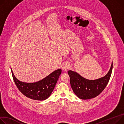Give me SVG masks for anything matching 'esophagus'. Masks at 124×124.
Returning a JSON list of instances; mask_svg holds the SVG:
<instances>
[{"instance_id":"esophagus-1","label":"esophagus","mask_w":124,"mask_h":124,"mask_svg":"<svg viewBox=\"0 0 124 124\" xmlns=\"http://www.w3.org/2000/svg\"><path fill=\"white\" fill-rule=\"evenodd\" d=\"M69 66H70L69 63H67V62L64 63L63 64V66L62 67V70H64V71H67L69 69Z\"/></svg>"}]
</instances>
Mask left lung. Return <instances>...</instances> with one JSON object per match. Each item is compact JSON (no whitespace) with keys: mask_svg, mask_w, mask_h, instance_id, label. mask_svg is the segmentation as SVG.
<instances>
[{"mask_svg":"<svg viewBox=\"0 0 124 124\" xmlns=\"http://www.w3.org/2000/svg\"><path fill=\"white\" fill-rule=\"evenodd\" d=\"M113 63L107 75L100 79L89 80L81 76L77 73L71 70L68 71L70 79V84L74 93L83 100L92 99L100 95L108 84L112 74Z\"/></svg>","mask_w":124,"mask_h":124,"instance_id":"obj_1","label":"left lung"}]
</instances>
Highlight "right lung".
<instances>
[{
  "label": "right lung",
  "instance_id": "right-lung-1",
  "mask_svg": "<svg viewBox=\"0 0 124 124\" xmlns=\"http://www.w3.org/2000/svg\"><path fill=\"white\" fill-rule=\"evenodd\" d=\"M11 72L15 84L24 96L33 100L42 101L51 95L62 70H56L43 79L32 83L20 82L16 78L12 70Z\"/></svg>",
  "mask_w": 124,
  "mask_h": 124
}]
</instances>
